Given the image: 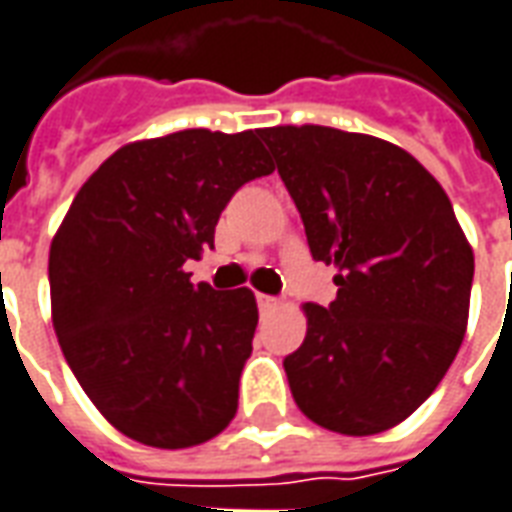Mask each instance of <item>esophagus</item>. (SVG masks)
<instances>
[{
	"mask_svg": "<svg viewBox=\"0 0 512 512\" xmlns=\"http://www.w3.org/2000/svg\"><path fill=\"white\" fill-rule=\"evenodd\" d=\"M256 300H259V311L261 313H270V311H275L278 305H281V302L275 300V297H267V294H259Z\"/></svg>",
	"mask_w": 512,
	"mask_h": 512,
	"instance_id": "esophagus-1",
	"label": "esophagus"
}]
</instances>
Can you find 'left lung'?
Instances as JSON below:
<instances>
[{"label": "left lung", "instance_id": "left-lung-1", "mask_svg": "<svg viewBox=\"0 0 512 512\" xmlns=\"http://www.w3.org/2000/svg\"><path fill=\"white\" fill-rule=\"evenodd\" d=\"M333 264L330 308L305 302V341L283 360L300 412L327 431L382 434L434 393L464 341L475 253L445 188L406 149L324 125L261 128Z\"/></svg>", "mask_w": 512, "mask_h": 512}]
</instances>
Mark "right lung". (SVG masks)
<instances>
[{"label":"right lung","instance_id":"right-lung-1","mask_svg":"<svg viewBox=\"0 0 512 512\" xmlns=\"http://www.w3.org/2000/svg\"><path fill=\"white\" fill-rule=\"evenodd\" d=\"M259 130L190 128L119 147L81 185L48 253L51 319L70 371L119 434L160 450L237 414L259 324L248 286H193L234 190L270 174Z\"/></svg>","mask_w":512,"mask_h":512}]
</instances>
